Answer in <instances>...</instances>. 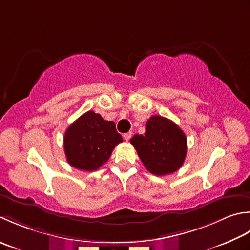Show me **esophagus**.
I'll return each instance as SVG.
<instances>
[{
    "instance_id": "34e87169",
    "label": "esophagus",
    "mask_w": 250,
    "mask_h": 250,
    "mask_svg": "<svg viewBox=\"0 0 250 250\" xmlns=\"http://www.w3.org/2000/svg\"><path fill=\"white\" fill-rule=\"evenodd\" d=\"M131 135H132L131 131L126 132V134H124V139H125L126 141H128V140L131 138Z\"/></svg>"
}]
</instances>
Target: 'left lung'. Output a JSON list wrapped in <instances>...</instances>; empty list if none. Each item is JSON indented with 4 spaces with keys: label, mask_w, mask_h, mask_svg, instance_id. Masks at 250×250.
<instances>
[{
    "label": "left lung",
    "mask_w": 250,
    "mask_h": 250,
    "mask_svg": "<svg viewBox=\"0 0 250 250\" xmlns=\"http://www.w3.org/2000/svg\"><path fill=\"white\" fill-rule=\"evenodd\" d=\"M131 145L151 174L165 176L179 169L186 160L187 137L174 122L153 115L147 120L145 135H135Z\"/></svg>",
    "instance_id": "left-lung-1"
}]
</instances>
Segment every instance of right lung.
Instances as JSON below:
<instances>
[{"instance_id":"right-lung-1","label":"right lung","mask_w":250,"mask_h":250,"mask_svg":"<svg viewBox=\"0 0 250 250\" xmlns=\"http://www.w3.org/2000/svg\"><path fill=\"white\" fill-rule=\"evenodd\" d=\"M122 141L114 122L105 121L100 114L88 111L65 130L64 153L71 166L93 171L109 160L115 146Z\"/></svg>"}]
</instances>
